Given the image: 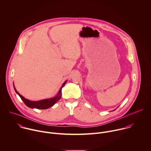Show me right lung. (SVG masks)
<instances>
[{
    "label": "right lung",
    "instance_id": "add662e5",
    "mask_svg": "<svg viewBox=\"0 0 151 151\" xmlns=\"http://www.w3.org/2000/svg\"><path fill=\"white\" fill-rule=\"evenodd\" d=\"M66 81L62 84V86L60 88V90L58 94L56 95V96L52 98H49V99H45L43 100H40V101H29V100L25 98L23 96H22L21 94L19 93V92L17 91L15 89L14 85V88L17 92V93L20 96L21 99L24 103V104L28 107L31 108V109H42V110H45L49 109L50 107H52L55 104V103L58 101L61 98V95H62V88L65 86V85L66 83Z\"/></svg>",
    "mask_w": 151,
    "mask_h": 151
}]
</instances>
